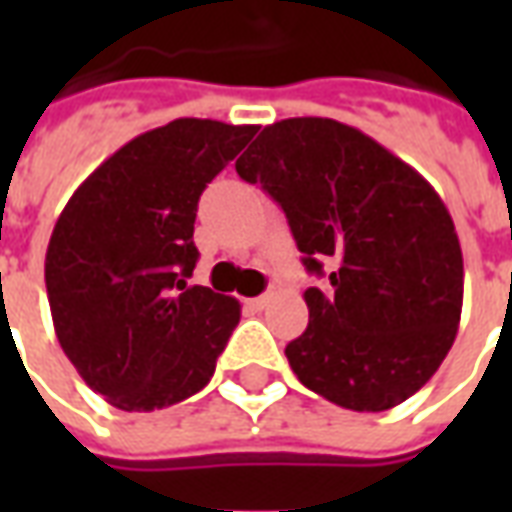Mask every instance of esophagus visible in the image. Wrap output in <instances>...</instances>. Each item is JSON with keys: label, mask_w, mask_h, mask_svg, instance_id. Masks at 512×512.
<instances>
[{"label": "esophagus", "mask_w": 512, "mask_h": 512, "mask_svg": "<svg viewBox=\"0 0 512 512\" xmlns=\"http://www.w3.org/2000/svg\"><path fill=\"white\" fill-rule=\"evenodd\" d=\"M266 304H268V296H255V299L246 301V307H249V310H255V312L266 310Z\"/></svg>", "instance_id": "obj_1"}]
</instances>
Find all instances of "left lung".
<instances>
[{"label": "left lung", "mask_w": 512, "mask_h": 512, "mask_svg": "<svg viewBox=\"0 0 512 512\" xmlns=\"http://www.w3.org/2000/svg\"><path fill=\"white\" fill-rule=\"evenodd\" d=\"M282 205L312 274L310 323L290 370L351 411H386L428 384L450 354L463 307V255L436 189L373 136L329 117L260 131L235 161Z\"/></svg>", "instance_id": "left-lung-1"}]
</instances>
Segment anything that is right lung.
I'll return each mask as SVG.
<instances>
[{"instance_id": "1", "label": "right lung", "mask_w": 512, "mask_h": 512, "mask_svg": "<svg viewBox=\"0 0 512 512\" xmlns=\"http://www.w3.org/2000/svg\"><path fill=\"white\" fill-rule=\"evenodd\" d=\"M255 131L172 120L112 153L62 208L46 249L51 321L84 384L115 408L175 406L211 381L241 304L189 285L194 219Z\"/></svg>"}]
</instances>
